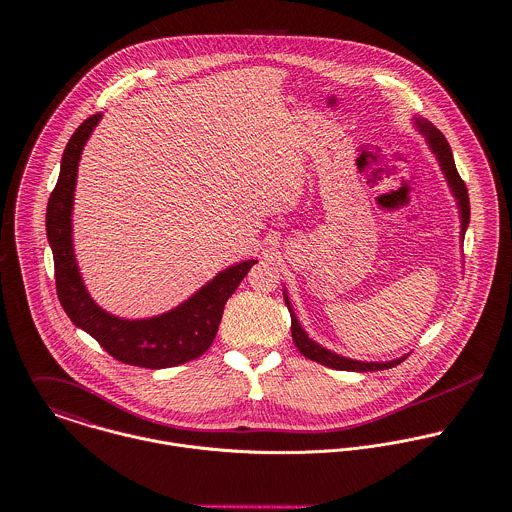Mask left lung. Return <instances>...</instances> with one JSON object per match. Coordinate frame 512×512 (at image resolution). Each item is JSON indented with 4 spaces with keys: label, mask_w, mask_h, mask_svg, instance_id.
Masks as SVG:
<instances>
[{
    "label": "left lung",
    "mask_w": 512,
    "mask_h": 512,
    "mask_svg": "<svg viewBox=\"0 0 512 512\" xmlns=\"http://www.w3.org/2000/svg\"><path fill=\"white\" fill-rule=\"evenodd\" d=\"M415 124L419 128V132L425 136L431 152L437 156L439 160V166L447 178V184L457 200L459 205V213H461V241L465 239V229L469 225V217H471V205H469V194H467V186L465 182L461 180L457 168H455V160H453V152L449 148V142L445 140V136L427 120L423 118H415ZM285 295V303L287 308L291 312V332H293V342L295 346L299 348V352L308 358V360H314L322 366H328V368H334V370H346V372H376V370H388V368H394L398 364H402L408 356H402L398 360H390V362H360V360H350V358H344L340 354H334L326 348H322L320 344H316L314 340L308 338L307 332L303 330L301 322L297 320L293 308H291V301L287 297V293L283 291Z\"/></svg>",
    "instance_id": "obj_1"
}]
</instances>
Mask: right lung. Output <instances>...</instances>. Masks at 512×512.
I'll return each mask as SVG.
<instances>
[{"instance_id": "obj_1", "label": "right lung", "mask_w": 512, "mask_h": 512, "mask_svg": "<svg viewBox=\"0 0 512 512\" xmlns=\"http://www.w3.org/2000/svg\"><path fill=\"white\" fill-rule=\"evenodd\" d=\"M101 118V112L89 116L71 136L63 152L57 186L47 204L45 223L55 261L57 297L71 322L91 334L118 362L150 370L186 364L211 346L227 299L257 261H241L221 271L186 303L160 316L126 320L99 307L87 293L77 267L71 215L81 152Z\"/></svg>"}]
</instances>
